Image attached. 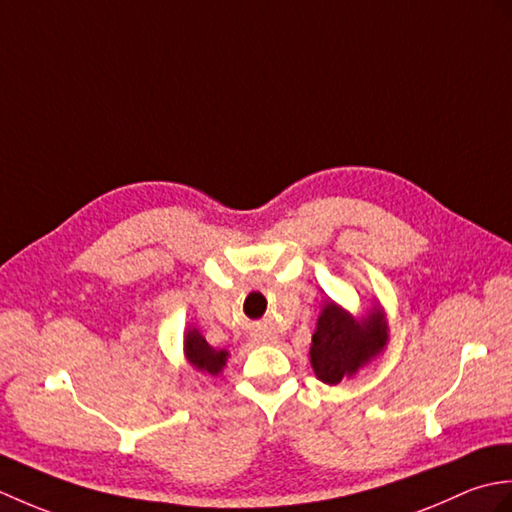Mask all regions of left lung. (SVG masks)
<instances>
[{"label":"left lung","mask_w":512,"mask_h":512,"mask_svg":"<svg viewBox=\"0 0 512 512\" xmlns=\"http://www.w3.org/2000/svg\"><path fill=\"white\" fill-rule=\"evenodd\" d=\"M385 343L387 323L383 312L356 321L330 301L321 312L317 332L312 334V369L323 383L336 385L345 376H352L369 358L383 352Z\"/></svg>","instance_id":"1"}]
</instances>
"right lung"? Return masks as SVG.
<instances>
[{
    "label": "right lung",
    "mask_w": 512,
    "mask_h": 512,
    "mask_svg": "<svg viewBox=\"0 0 512 512\" xmlns=\"http://www.w3.org/2000/svg\"><path fill=\"white\" fill-rule=\"evenodd\" d=\"M184 350H187V358L200 369V372H206L211 376L220 372L226 363V352L213 350L198 330H189L187 336H184Z\"/></svg>",
    "instance_id": "right-lung-1"
}]
</instances>
